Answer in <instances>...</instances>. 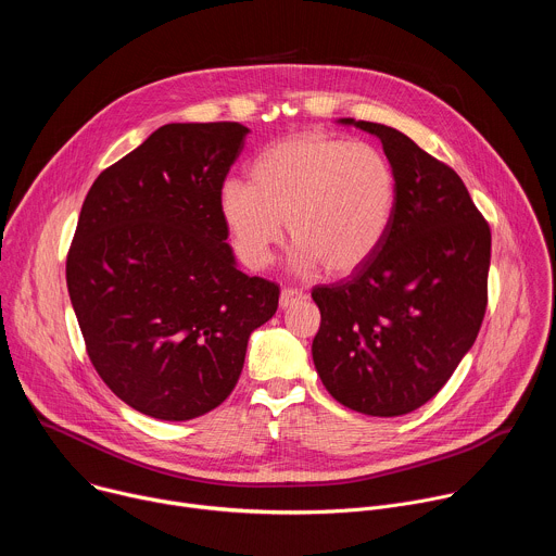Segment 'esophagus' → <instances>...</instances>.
Here are the masks:
<instances>
[{
  "label": "esophagus",
  "instance_id": "esophagus-1",
  "mask_svg": "<svg viewBox=\"0 0 556 556\" xmlns=\"http://www.w3.org/2000/svg\"><path fill=\"white\" fill-rule=\"evenodd\" d=\"M301 299H305L303 292H299V290H294V288H283L281 294H279V307L286 309V307L294 305V303L301 301Z\"/></svg>",
  "mask_w": 556,
  "mask_h": 556
}]
</instances>
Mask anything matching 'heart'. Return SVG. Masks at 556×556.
I'll return each instance as SVG.
<instances>
[{"label":"heart","mask_w":556,"mask_h":556,"mask_svg":"<svg viewBox=\"0 0 556 556\" xmlns=\"http://www.w3.org/2000/svg\"><path fill=\"white\" fill-rule=\"evenodd\" d=\"M251 185L224 180L219 217L232 249L251 270L273 262L283 222L294 240L299 273L324 266L350 275L384 244L399 202L389 157L369 142L299 134L264 149L251 165Z\"/></svg>","instance_id":"1"}]
</instances>
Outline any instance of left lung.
<instances>
[{
    "mask_svg": "<svg viewBox=\"0 0 556 556\" xmlns=\"http://www.w3.org/2000/svg\"><path fill=\"white\" fill-rule=\"evenodd\" d=\"M380 138L399 180L380 251L348 279L316 286V374L365 416H405L444 387L486 312L491 228L462 178L403 131L341 118Z\"/></svg>",
    "mask_w": 556,
    "mask_h": 556,
    "instance_id": "left-lung-1",
    "label": "left lung"
}]
</instances>
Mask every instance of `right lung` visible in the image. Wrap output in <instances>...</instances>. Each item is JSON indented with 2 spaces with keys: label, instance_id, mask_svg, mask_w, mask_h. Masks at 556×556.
Returning <instances> with one entry per match:
<instances>
[{
  "label": "right lung",
  "instance_id": "1",
  "mask_svg": "<svg viewBox=\"0 0 556 556\" xmlns=\"http://www.w3.org/2000/svg\"><path fill=\"white\" fill-rule=\"evenodd\" d=\"M240 123H172L88 191L67 292L92 365L131 409L193 420L222 405L279 286L237 268L219 187L244 149Z\"/></svg>",
  "mask_w": 556,
  "mask_h": 556
}]
</instances>
